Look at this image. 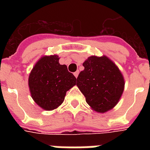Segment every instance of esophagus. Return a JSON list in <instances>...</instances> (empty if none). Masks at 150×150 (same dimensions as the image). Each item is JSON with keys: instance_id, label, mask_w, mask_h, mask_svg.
Masks as SVG:
<instances>
[{"instance_id": "esophagus-1", "label": "esophagus", "mask_w": 150, "mask_h": 150, "mask_svg": "<svg viewBox=\"0 0 150 150\" xmlns=\"http://www.w3.org/2000/svg\"><path fill=\"white\" fill-rule=\"evenodd\" d=\"M74 75H75V78H77V77H78V75H79V71H75V73H74Z\"/></svg>"}]
</instances>
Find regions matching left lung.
Returning <instances> with one entry per match:
<instances>
[{"instance_id": "1", "label": "left lung", "mask_w": 150, "mask_h": 150, "mask_svg": "<svg viewBox=\"0 0 150 150\" xmlns=\"http://www.w3.org/2000/svg\"><path fill=\"white\" fill-rule=\"evenodd\" d=\"M76 85L92 110L104 113L118 104L125 90V79L118 67L105 55H91L83 63Z\"/></svg>"}]
</instances>
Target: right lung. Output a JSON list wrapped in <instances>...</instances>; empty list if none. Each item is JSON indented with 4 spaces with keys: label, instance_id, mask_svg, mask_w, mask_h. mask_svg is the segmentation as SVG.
Instances as JSON below:
<instances>
[{
    "label": "right lung",
    "instance_id": "add662e5",
    "mask_svg": "<svg viewBox=\"0 0 150 150\" xmlns=\"http://www.w3.org/2000/svg\"><path fill=\"white\" fill-rule=\"evenodd\" d=\"M59 60L57 54L42 56L29 75L31 97L46 111L58 108L64 101L67 91L76 84V78Z\"/></svg>",
    "mask_w": 150,
    "mask_h": 150
}]
</instances>
